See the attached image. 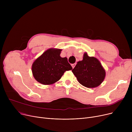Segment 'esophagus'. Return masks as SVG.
Returning a JSON list of instances; mask_svg holds the SVG:
<instances>
[{"label": "esophagus", "mask_w": 132, "mask_h": 132, "mask_svg": "<svg viewBox=\"0 0 132 132\" xmlns=\"http://www.w3.org/2000/svg\"><path fill=\"white\" fill-rule=\"evenodd\" d=\"M75 65H76V64H72V66L73 68H74V67L75 66Z\"/></svg>", "instance_id": "obj_1"}]
</instances>
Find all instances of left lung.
<instances>
[{
  "instance_id": "obj_1",
  "label": "left lung",
  "mask_w": 132,
  "mask_h": 132,
  "mask_svg": "<svg viewBox=\"0 0 132 132\" xmlns=\"http://www.w3.org/2000/svg\"><path fill=\"white\" fill-rule=\"evenodd\" d=\"M72 71L80 84L87 88L98 86L105 77V71L99 60L95 57H89L87 53Z\"/></svg>"
}]
</instances>
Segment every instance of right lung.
Masks as SVG:
<instances>
[{
	"label": "right lung",
	"mask_w": 132,
	"mask_h": 132,
	"mask_svg": "<svg viewBox=\"0 0 132 132\" xmlns=\"http://www.w3.org/2000/svg\"><path fill=\"white\" fill-rule=\"evenodd\" d=\"M60 49L50 48L46 50L34 62L32 72L38 82L51 85L60 79L66 71L72 70L66 57H60Z\"/></svg>",
	"instance_id": "right-lung-1"
}]
</instances>
